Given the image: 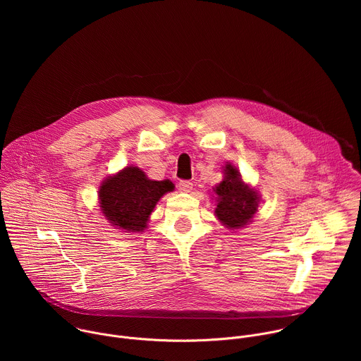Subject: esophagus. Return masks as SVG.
Segmentation results:
<instances>
[{
  "label": "esophagus",
  "mask_w": 361,
  "mask_h": 361,
  "mask_svg": "<svg viewBox=\"0 0 361 361\" xmlns=\"http://www.w3.org/2000/svg\"><path fill=\"white\" fill-rule=\"evenodd\" d=\"M178 188L183 191V192H190L192 190V183L190 180H181L178 183Z\"/></svg>",
  "instance_id": "34e87169"
}]
</instances>
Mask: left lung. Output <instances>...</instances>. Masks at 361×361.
Wrapping results in <instances>:
<instances>
[{
  "label": "left lung",
  "instance_id": "left-lung-1",
  "mask_svg": "<svg viewBox=\"0 0 361 361\" xmlns=\"http://www.w3.org/2000/svg\"><path fill=\"white\" fill-rule=\"evenodd\" d=\"M224 174V181L214 188L219 197L216 214L227 227L240 228L252 219L259 209V197L252 188L241 181L235 167L227 166Z\"/></svg>",
  "mask_w": 361,
  "mask_h": 361
}]
</instances>
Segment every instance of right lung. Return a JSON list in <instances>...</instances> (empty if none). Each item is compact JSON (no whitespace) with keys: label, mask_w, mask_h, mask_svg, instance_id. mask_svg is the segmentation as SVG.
Instances as JSON below:
<instances>
[{"label":"right lung","mask_w":361,"mask_h":361,"mask_svg":"<svg viewBox=\"0 0 361 361\" xmlns=\"http://www.w3.org/2000/svg\"><path fill=\"white\" fill-rule=\"evenodd\" d=\"M171 181H152L137 167H127L99 187L101 212L113 226L142 231L157 201L173 191Z\"/></svg>","instance_id":"right-lung-1"}]
</instances>
